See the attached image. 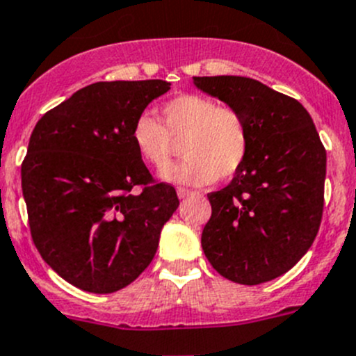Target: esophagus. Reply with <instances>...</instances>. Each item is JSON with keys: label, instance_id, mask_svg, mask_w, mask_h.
<instances>
[{"label": "esophagus", "instance_id": "esophagus-1", "mask_svg": "<svg viewBox=\"0 0 356 356\" xmlns=\"http://www.w3.org/2000/svg\"><path fill=\"white\" fill-rule=\"evenodd\" d=\"M177 195L179 198H188L189 195H193V191H189V189L186 188H177Z\"/></svg>", "mask_w": 356, "mask_h": 356}]
</instances>
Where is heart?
I'll list each match as a JSON object with an SVG mask.
<instances>
[{
    "instance_id": "b5f03b06",
    "label": "heart",
    "mask_w": 356,
    "mask_h": 356,
    "mask_svg": "<svg viewBox=\"0 0 356 356\" xmlns=\"http://www.w3.org/2000/svg\"><path fill=\"white\" fill-rule=\"evenodd\" d=\"M161 119L143 113L132 127V140L143 160L158 170L170 163L177 144H182L186 158L165 170L167 181L205 186L234 175L247 160L250 127L233 106L184 94L161 106Z\"/></svg>"
}]
</instances>
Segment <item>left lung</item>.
I'll list each match as a JSON object with an SVG mask.
<instances>
[{
    "label": "left lung",
    "instance_id": "obj_1",
    "mask_svg": "<svg viewBox=\"0 0 356 356\" xmlns=\"http://www.w3.org/2000/svg\"><path fill=\"white\" fill-rule=\"evenodd\" d=\"M205 94L240 109L250 149L233 181L209 195L202 247L220 277L257 285L308 252L323 213L327 153L305 106L241 76H198Z\"/></svg>",
    "mask_w": 356,
    "mask_h": 356
}]
</instances>
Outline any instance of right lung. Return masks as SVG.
Wrapping results in <instances>:
<instances>
[{
	"label": "right lung",
	"mask_w": 356,
	"mask_h": 356,
	"mask_svg": "<svg viewBox=\"0 0 356 356\" xmlns=\"http://www.w3.org/2000/svg\"><path fill=\"white\" fill-rule=\"evenodd\" d=\"M168 88L163 79L94 83L44 113L31 134L20 174L33 243L81 291L132 284L179 207L174 186L154 181L132 140L136 120Z\"/></svg>",
	"instance_id": "right-lung-1"
}]
</instances>
